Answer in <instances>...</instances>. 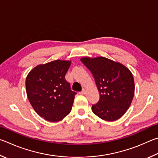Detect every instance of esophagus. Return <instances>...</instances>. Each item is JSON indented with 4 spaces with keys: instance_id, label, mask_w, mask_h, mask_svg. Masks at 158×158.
Returning <instances> with one entry per match:
<instances>
[{
    "instance_id": "1",
    "label": "esophagus",
    "mask_w": 158,
    "mask_h": 158,
    "mask_svg": "<svg viewBox=\"0 0 158 158\" xmlns=\"http://www.w3.org/2000/svg\"><path fill=\"white\" fill-rule=\"evenodd\" d=\"M85 93H86V90H85V89H82V90L81 91V92H80V94H85Z\"/></svg>"
}]
</instances>
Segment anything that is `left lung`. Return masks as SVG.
I'll return each mask as SVG.
<instances>
[{
  "label": "left lung",
  "instance_id": "1",
  "mask_svg": "<svg viewBox=\"0 0 158 158\" xmlns=\"http://www.w3.org/2000/svg\"><path fill=\"white\" fill-rule=\"evenodd\" d=\"M92 73L100 98L92 110L101 119L114 121L125 114L135 94L132 73L123 64L104 57L81 58Z\"/></svg>",
  "mask_w": 158,
  "mask_h": 158
}]
</instances>
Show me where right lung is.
I'll list each match as a JSON object with an SVG mask.
<instances>
[{
    "instance_id": "obj_1",
    "label": "right lung",
    "mask_w": 158,
    "mask_h": 158,
    "mask_svg": "<svg viewBox=\"0 0 158 158\" xmlns=\"http://www.w3.org/2000/svg\"><path fill=\"white\" fill-rule=\"evenodd\" d=\"M71 60H57L41 64L26 77V94L33 109L44 119L57 122L70 113L76 93L70 89L65 75Z\"/></svg>"
}]
</instances>
